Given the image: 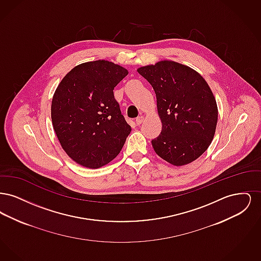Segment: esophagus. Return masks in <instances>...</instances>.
<instances>
[{
    "mask_svg": "<svg viewBox=\"0 0 261 261\" xmlns=\"http://www.w3.org/2000/svg\"><path fill=\"white\" fill-rule=\"evenodd\" d=\"M144 120H145V118H144V116H138L136 118V124L140 125L142 124L143 122H144Z\"/></svg>",
    "mask_w": 261,
    "mask_h": 261,
    "instance_id": "34e87169",
    "label": "esophagus"
}]
</instances>
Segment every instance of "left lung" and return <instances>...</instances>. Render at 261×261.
I'll return each mask as SVG.
<instances>
[{
    "label": "left lung",
    "instance_id": "obj_1",
    "mask_svg": "<svg viewBox=\"0 0 261 261\" xmlns=\"http://www.w3.org/2000/svg\"><path fill=\"white\" fill-rule=\"evenodd\" d=\"M156 97L162 120L160 136L151 141L155 153L174 166L196 161L213 140L218 119L215 97L195 69L173 61L141 66Z\"/></svg>",
    "mask_w": 261,
    "mask_h": 261
}]
</instances>
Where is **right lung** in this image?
Segmentation results:
<instances>
[{"instance_id": "1", "label": "right lung", "mask_w": 261, "mask_h": 261, "mask_svg": "<svg viewBox=\"0 0 261 261\" xmlns=\"http://www.w3.org/2000/svg\"><path fill=\"white\" fill-rule=\"evenodd\" d=\"M128 74L123 66L99 60L81 63L62 78L51 99L53 127L76 163L99 168L117 156L130 134L113 89Z\"/></svg>"}]
</instances>
